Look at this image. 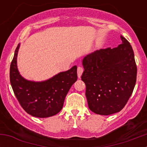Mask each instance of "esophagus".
<instances>
[{"instance_id": "34e87169", "label": "esophagus", "mask_w": 147, "mask_h": 147, "mask_svg": "<svg viewBox=\"0 0 147 147\" xmlns=\"http://www.w3.org/2000/svg\"><path fill=\"white\" fill-rule=\"evenodd\" d=\"M83 71H84V69H83V67H81V66H79L77 68V76L78 78L81 77Z\"/></svg>"}]
</instances>
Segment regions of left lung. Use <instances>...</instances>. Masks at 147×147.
Masks as SVG:
<instances>
[{"label": "left lung", "mask_w": 147, "mask_h": 147, "mask_svg": "<svg viewBox=\"0 0 147 147\" xmlns=\"http://www.w3.org/2000/svg\"><path fill=\"white\" fill-rule=\"evenodd\" d=\"M121 44L100 49L82 59V80L86 85L88 107L98 115H108L123 109L136 82L137 67L129 42L121 36Z\"/></svg>", "instance_id": "1"}]
</instances>
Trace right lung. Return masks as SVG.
Segmentation results:
<instances>
[{
	"mask_svg": "<svg viewBox=\"0 0 147 147\" xmlns=\"http://www.w3.org/2000/svg\"><path fill=\"white\" fill-rule=\"evenodd\" d=\"M20 43L10 65V82L21 107L29 115L48 118L62 110L65 98L72 85L77 80V67L60 72L45 81L28 80L20 75L17 65Z\"/></svg>",
	"mask_w": 147,
	"mask_h": 147,
	"instance_id": "add662e5",
	"label": "right lung"
}]
</instances>
